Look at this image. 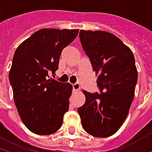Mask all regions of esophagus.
<instances>
[{
  "mask_svg": "<svg viewBox=\"0 0 152 152\" xmlns=\"http://www.w3.org/2000/svg\"><path fill=\"white\" fill-rule=\"evenodd\" d=\"M72 88H73V91L74 92H76L80 90V84L78 83H73L72 84Z\"/></svg>",
  "mask_w": 152,
  "mask_h": 152,
  "instance_id": "1",
  "label": "esophagus"
}]
</instances>
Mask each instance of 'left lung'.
<instances>
[{
    "mask_svg": "<svg viewBox=\"0 0 152 152\" xmlns=\"http://www.w3.org/2000/svg\"><path fill=\"white\" fill-rule=\"evenodd\" d=\"M80 42L99 74V92L83 91L85 103L78 113L83 129L96 137L116 133L124 123L135 95L137 71L132 51L114 35L102 31L79 32Z\"/></svg>",
    "mask_w": 152,
    "mask_h": 152,
    "instance_id": "8db88e82",
    "label": "left lung"
}]
</instances>
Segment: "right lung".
Segmentation results:
<instances>
[{"label": "right lung", "instance_id": "obj_1", "mask_svg": "<svg viewBox=\"0 0 152 152\" xmlns=\"http://www.w3.org/2000/svg\"><path fill=\"white\" fill-rule=\"evenodd\" d=\"M78 31L42 29L15 50L10 83L19 116L32 133L51 135L62 125L72 86L48 79V75L59 69L62 50L74 41Z\"/></svg>", "mask_w": 152, "mask_h": 152}]
</instances>
